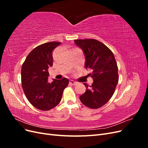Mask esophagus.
Here are the masks:
<instances>
[{"label":"esophagus","mask_w":148,"mask_h":148,"mask_svg":"<svg viewBox=\"0 0 148 148\" xmlns=\"http://www.w3.org/2000/svg\"><path fill=\"white\" fill-rule=\"evenodd\" d=\"M69 82H70V84H71V85H73V86H75V85H76V84H77V82H75L73 81V80H70Z\"/></svg>","instance_id":"34e87169"}]
</instances>
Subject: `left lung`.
I'll use <instances>...</instances> for the list:
<instances>
[{
    "label": "left lung",
    "mask_w": 148,
    "mask_h": 148,
    "mask_svg": "<svg viewBox=\"0 0 148 148\" xmlns=\"http://www.w3.org/2000/svg\"><path fill=\"white\" fill-rule=\"evenodd\" d=\"M76 45L82 49L85 57L84 66L92 70L93 78L90 88L79 96L83 104L91 109L106 104L114 95L119 82L118 67L114 56L105 44L96 39H76Z\"/></svg>",
    "instance_id": "obj_1"
}]
</instances>
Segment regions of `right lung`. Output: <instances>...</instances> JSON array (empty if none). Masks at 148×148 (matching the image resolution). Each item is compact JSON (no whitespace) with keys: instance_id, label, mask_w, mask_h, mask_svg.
<instances>
[{"instance_id":"add662e5","label":"right lung","mask_w":148,"mask_h":148,"mask_svg":"<svg viewBox=\"0 0 148 148\" xmlns=\"http://www.w3.org/2000/svg\"><path fill=\"white\" fill-rule=\"evenodd\" d=\"M60 44L46 42L34 48L21 66V84L25 96L31 104L39 110H51L59 104L69 83L65 78L48 82V69L53 65L52 52Z\"/></svg>"}]
</instances>
